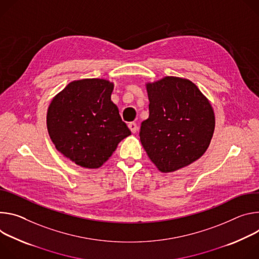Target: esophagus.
<instances>
[{
  "label": "esophagus",
  "mask_w": 259,
  "mask_h": 259,
  "mask_svg": "<svg viewBox=\"0 0 259 259\" xmlns=\"http://www.w3.org/2000/svg\"><path fill=\"white\" fill-rule=\"evenodd\" d=\"M128 128L131 130V132H132L133 134H135V133L137 132V130H138V125H137L136 122H130V123H128Z\"/></svg>",
  "instance_id": "esophagus-1"
}]
</instances>
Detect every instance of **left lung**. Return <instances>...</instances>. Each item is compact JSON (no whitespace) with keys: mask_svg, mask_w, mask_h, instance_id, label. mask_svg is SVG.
Listing matches in <instances>:
<instances>
[{"mask_svg":"<svg viewBox=\"0 0 259 259\" xmlns=\"http://www.w3.org/2000/svg\"><path fill=\"white\" fill-rule=\"evenodd\" d=\"M149 117L141 124L140 140L162 173L195 161L210 145L215 117L209 101L191 81L178 77L147 84Z\"/></svg>","mask_w":259,"mask_h":259,"instance_id":"1","label":"left lung"}]
</instances>
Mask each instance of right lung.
<instances>
[{
  "instance_id": "1",
  "label": "right lung",
  "mask_w": 259,
  "mask_h": 259,
  "mask_svg": "<svg viewBox=\"0 0 259 259\" xmlns=\"http://www.w3.org/2000/svg\"><path fill=\"white\" fill-rule=\"evenodd\" d=\"M113 83L82 79L55 96L47 112L49 136L64 156L76 164L100 167L131 135L111 101Z\"/></svg>"
}]
</instances>
